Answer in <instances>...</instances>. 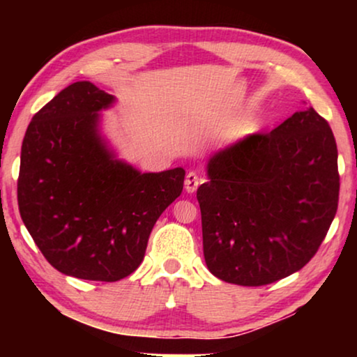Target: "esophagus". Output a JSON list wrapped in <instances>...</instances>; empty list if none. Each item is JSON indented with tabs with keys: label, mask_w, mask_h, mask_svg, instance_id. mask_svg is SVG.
<instances>
[{
	"label": "esophagus",
	"mask_w": 357,
	"mask_h": 357,
	"mask_svg": "<svg viewBox=\"0 0 357 357\" xmlns=\"http://www.w3.org/2000/svg\"><path fill=\"white\" fill-rule=\"evenodd\" d=\"M199 183H202V177L197 172H188L187 177H185V190H187V193L197 192Z\"/></svg>",
	"instance_id": "1"
}]
</instances>
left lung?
<instances>
[{"label":"left lung","instance_id":"obj_1","mask_svg":"<svg viewBox=\"0 0 357 357\" xmlns=\"http://www.w3.org/2000/svg\"><path fill=\"white\" fill-rule=\"evenodd\" d=\"M206 174L197 192L204 261L231 284L263 286L299 271L338 208V149L312 107L219 149Z\"/></svg>","mask_w":357,"mask_h":357}]
</instances>
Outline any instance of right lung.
Here are the masks:
<instances>
[{"label":"right lung","instance_id":"obj_1","mask_svg":"<svg viewBox=\"0 0 357 357\" xmlns=\"http://www.w3.org/2000/svg\"><path fill=\"white\" fill-rule=\"evenodd\" d=\"M114 96L77 81L33 115L21 149L19 213L63 275L114 282L141 265L155 221L183 190L185 170L139 172L100 131Z\"/></svg>","mask_w":357,"mask_h":357}]
</instances>
